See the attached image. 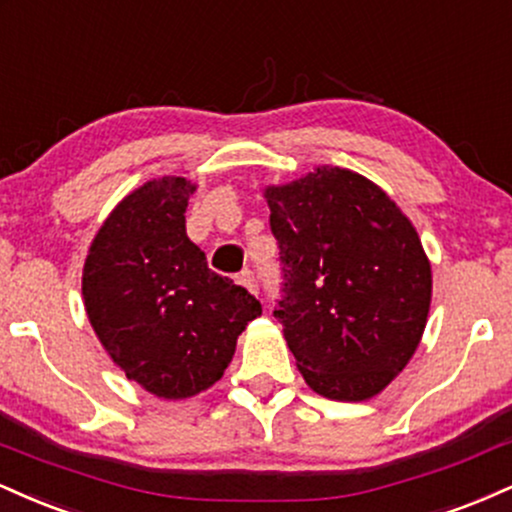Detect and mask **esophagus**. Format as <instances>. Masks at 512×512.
<instances>
[{
  "label": "esophagus",
  "instance_id": "1",
  "mask_svg": "<svg viewBox=\"0 0 512 512\" xmlns=\"http://www.w3.org/2000/svg\"><path fill=\"white\" fill-rule=\"evenodd\" d=\"M239 285L246 287V290H249L251 294H258L256 278H254V273H251V270H242V273H239Z\"/></svg>",
  "mask_w": 512,
  "mask_h": 512
}]
</instances>
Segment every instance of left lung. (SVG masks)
Returning a JSON list of instances; mask_svg holds the SVG:
<instances>
[{"label":"left lung","mask_w":512,"mask_h":512,"mask_svg":"<svg viewBox=\"0 0 512 512\" xmlns=\"http://www.w3.org/2000/svg\"><path fill=\"white\" fill-rule=\"evenodd\" d=\"M285 297L275 318L306 386L371 400L410 364L431 306V263L398 203L364 174L318 165L263 189Z\"/></svg>","instance_id":"left-lung-1"}]
</instances>
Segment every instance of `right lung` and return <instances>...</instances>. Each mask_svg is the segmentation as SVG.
<instances>
[{
  "label": "right lung",
  "instance_id": "1",
  "mask_svg": "<svg viewBox=\"0 0 512 512\" xmlns=\"http://www.w3.org/2000/svg\"><path fill=\"white\" fill-rule=\"evenodd\" d=\"M194 191L186 177L141 184L112 208L83 263V304L100 345L129 381L162 400L218 383L242 330L261 316V304L213 273L186 237Z\"/></svg>",
  "mask_w": 512,
  "mask_h": 512
}]
</instances>
